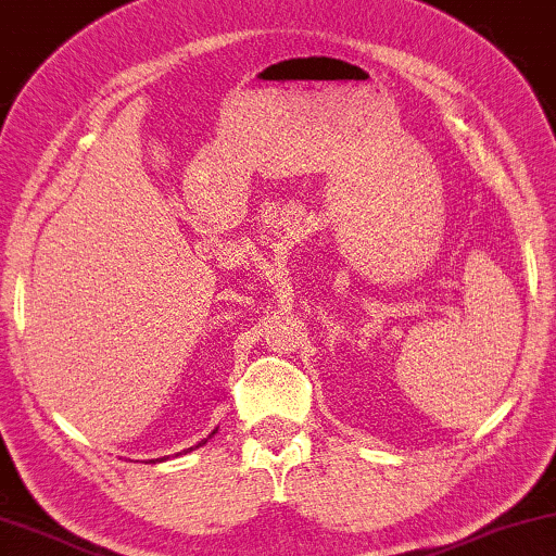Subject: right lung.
Listing matches in <instances>:
<instances>
[{
    "instance_id": "obj_1",
    "label": "right lung",
    "mask_w": 556,
    "mask_h": 556,
    "mask_svg": "<svg viewBox=\"0 0 556 556\" xmlns=\"http://www.w3.org/2000/svg\"><path fill=\"white\" fill-rule=\"evenodd\" d=\"M215 433V431H213ZM213 433H211V437H213ZM211 437H207V439H211ZM207 439H203V441H200V444L198 446H203V444H207ZM198 446H190V448H185V454H188V452H192V448H198ZM165 458V456H163ZM152 462H157V458H152Z\"/></svg>"
}]
</instances>
